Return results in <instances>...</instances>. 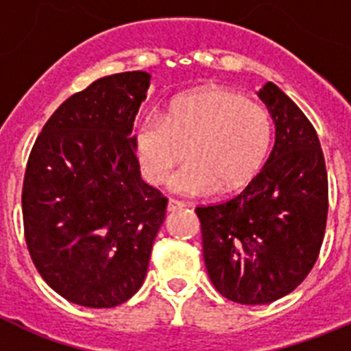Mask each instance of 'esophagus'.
<instances>
[{
    "instance_id": "1",
    "label": "esophagus",
    "mask_w": 351,
    "mask_h": 351,
    "mask_svg": "<svg viewBox=\"0 0 351 351\" xmlns=\"http://www.w3.org/2000/svg\"><path fill=\"white\" fill-rule=\"evenodd\" d=\"M184 203L182 202H179V199H172L170 198L169 202H167V210H169V212H176V210H181V208H184Z\"/></svg>"
}]
</instances>
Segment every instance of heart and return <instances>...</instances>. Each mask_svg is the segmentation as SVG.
<instances>
[{
    "label": "heart",
    "mask_w": 351,
    "mask_h": 351,
    "mask_svg": "<svg viewBox=\"0 0 351 351\" xmlns=\"http://www.w3.org/2000/svg\"><path fill=\"white\" fill-rule=\"evenodd\" d=\"M136 149L146 179L167 181L186 196L231 191L258 172L272 143V120L265 108L241 93L205 88L173 99L165 119L141 120L136 128Z\"/></svg>",
    "instance_id": "obj_1"
}]
</instances>
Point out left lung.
<instances>
[{
  "mask_svg": "<svg viewBox=\"0 0 351 351\" xmlns=\"http://www.w3.org/2000/svg\"><path fill=\"white\" fill-rule=\"evenodd\" d=\"M256 95L276 128L265 165L232 199L196 208L210 281L241 305L291 293L312 270L328 220V172L315 129L274 82Z\"/></svg>",
  "mask_w": 351,
  "mask_h": 351,
  "instance_id": "obj_1",
  "label": "left lung"
}]
</instances>
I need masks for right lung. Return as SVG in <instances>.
Masks as SVG:
<instances>
[{"label": "right lung", "mask_w": 351, "mask_h": 351, "mask_svg": "<svg viewBox=\"0 0 351 351\" xmlns=\"http://www.w3.org/2000/svg\"><path fill=\"white\" fill-rule=\"evenodd\" d=\"M149 79L143 70L113 73L72 95L29 155L25 243L46 285L75 305L128 302L165 219L167 198L143 181L132 136Z\"/></svg>", "instance_id": "add662e5"}]
</instances>
